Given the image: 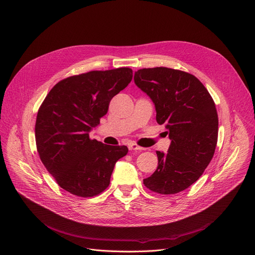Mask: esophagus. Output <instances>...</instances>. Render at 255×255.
Instances as JSON below:
<instances>
[{
	"mask_svg": "<svg viewBox=\"0 0 255 255\" xmlns=\"http://www.w3.org/2000/svg\"><path fill=\"white\" fill-rule=\"evenodd\" d=\"M128 148H129V150H135V151H141V150H143V148H142V147L138 146L137 143H135V142H131V143H129V145H128Z\"/></svg>",
	"mask_w": 255,
	"mask_h": 255,
	"instance_id": "1",
	"label": "esophagus"
}]
</instances>
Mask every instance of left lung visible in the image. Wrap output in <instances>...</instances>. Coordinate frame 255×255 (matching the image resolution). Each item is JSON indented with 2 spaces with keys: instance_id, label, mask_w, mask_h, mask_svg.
Masks as SVG:
<instances>
[{
  "instance_id": "8db88e82",
  "label": "left lung",
  "mask_w": 255,
  "mask_h": 255,
  "mask_svg": "<svg viewBox=\"0 0 255 255\" xmlns=\"http://www.w3.org/2000/svg\"><path fill=\"white\" fill-rule=\"evenodd\" d=\"M134 82L151 98L171 139L168 153L156 152L158 167L143 184L161 195L184 191L215 154L219 121L213 98L194 75L164 66L138 70Z\"/></svg>"
}]
</instances>
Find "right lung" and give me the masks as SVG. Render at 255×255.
Instances as JSON below:
<instances>
[{
  "instance_id": "1",
  "label": "right lung",
  "mask_w": 255,
  "mask_h": 255,
  "mask_svg": "<svg viewBox=\"0 0 255 255\" xmlns=\"http://www.w3.org/2000/svg\"><path fill=\"white\" fill-rule=\"evenodd\" d=\"M131 80L129 68L71 76L55 84L41 103L35 123L37 152L64 191L88 198L108 187L116 162L128 148L91 139L88 132Z\"/></svg>"
}]
</instances>
